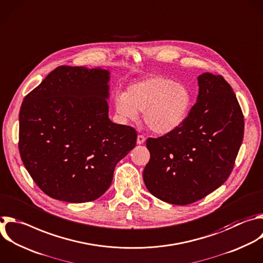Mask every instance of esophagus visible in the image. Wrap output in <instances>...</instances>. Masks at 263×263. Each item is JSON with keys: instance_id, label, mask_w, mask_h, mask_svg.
Segmentation results:
<instances>
[{"instance_id": "esophagus-1", "label": "esophagus", "mask_w": 263, "mask_h": 263, "mask_svg": "<svg viewBox=\"0 0 263 263\" xmlns=\"http://www.w3.org/2000/svg\"><path fill=\"white\" fill-rule=\"evenodd\" d=\"M144 141H145V137L143 135L137 136V144H142Z\"/></svg>"}]
</instances>
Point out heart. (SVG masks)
I'll list each match as a JSON object with an SVG mask.
<instances>
[{
    "label": "heart",
    "mask_w": 263,
    "mask_h": 263,
    "mask_svg": "<svg viewBox=\"0 0 263 263\" xmlns=\"http://www.w3.org/2000/svg\"><path fill=\"white\" fill-rule=\"evenodd\" d=\"M115 109L124 122L136 121L142 112L144 124L156 134H167L183 125L192 105L189 87L172 79L153 75L131 83L125 94L115 96Z\"/></svg>",
    "instance_id": "1"
}]
</instances>
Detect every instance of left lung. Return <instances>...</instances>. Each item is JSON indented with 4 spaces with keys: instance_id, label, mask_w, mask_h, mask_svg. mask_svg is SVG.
Wrapping results in <instances>:
<instances>
[{
    "instance_id": "8db88e82",
    "label": "left lung",
    "mask_w": 263,
    "mask_h": 263,
    "mask_svg": "<svg viewBox=\"0 0 263 263\" xmlns=\"http://www.w3.org/2000/svg\"><path fill=\"white\" fill-rule=\"evenodd\" d=\"M197 79V101L183 125L146 140L144 184L171 204L193 203L223 185L243 137V116L229 83L209 72Z\"/></svg>"
}]
</instances>
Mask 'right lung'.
Here are the masks:
<instances>
[{"mask_svg": "<svg viewBox=\"0 0 263 263\" xmlns=\"http://www.w3.org/2000/svg\"><path fill=\"white\" fill-rule=\"evenodd\" d=\"M110 72L60 66L24 99L20 153L38 187L71 203L95 200L110 187L116 165L137 133L108 118Z\"/></svg>", "mask_w": 263, "mask_h": 263, "instance_id": "add662e5", "label": "right lung"}]
</instances>
